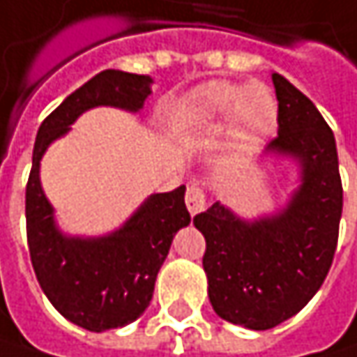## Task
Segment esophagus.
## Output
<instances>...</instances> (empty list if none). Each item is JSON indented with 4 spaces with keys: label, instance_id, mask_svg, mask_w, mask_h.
Returning <instances> with one entry per match:
<instances>
[{
    "label": "esophagus",
    "instance_id": "obj_1",
    "mask_svg": "<svg viewBox=\"0 0 357 357\" xmlns=\"http://www.w3.org/2000/svg\"><path fill=\"white\" fill-rule=\"evenodd\" d=\"M185 206L190 214H198L206 208V196H204V190L198 185V183H192L188 185V192H185Z\"/></svg>",
    "mask_w": 357,
    "mask_h": 357
}]
</instances>
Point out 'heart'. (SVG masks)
<instances>
[{
  "mask_svg": "<svg viewBox=\"0 0 357 357\" xmlns=\"http://www.w3.org/2000/svg\"><path fill=\"white\" fill-rule=\"evenodd\" d=\"M231 118V135L241 151L261 145L278 126V102L261 83L208 82L192 89L174 112L179 130L211 128Z\"/></svg>",
  "mask_w": 357,
  "mask_h": 357,
  "instance_id": "obj_1",
  "label": "heart"
}]
</instances>
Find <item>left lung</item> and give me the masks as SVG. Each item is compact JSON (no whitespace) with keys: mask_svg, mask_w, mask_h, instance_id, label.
I'll use <instances>...</instances> for the list:
<instances>
[{"mask_svg":"<svg viewBox=\"0 0 357 357\" xmlns=\"http://www.w3.org/2000/svg\"><path fill=\"white\" fill-rule=\"evenodd\" d=\"M272 82L278 137L266 155L296 163V190L284 208L257 218H243L222 202L194 216L206 239L202 266L214 312L253 331L284 323L317 294L335 255L343 208L329 124L286 77L272 73Z\"/></svg>","mask_w":357,"mask_h":357,"instance_id":"left-lung-1","label":"left lung"}]
</instances>
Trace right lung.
I'll use <instances>...</instances> for the list:
<instances>
[{
    "mask_svg": "<svg viewBox=\"0 0 357 357\" xmlns=\"http://www.w3.org/2000/svg\"><path fill=\"white\" fill-rule=\"evenodd\" d=\"M149 75L106 69L83 83L40 124L26 185V231L34 274L50 305L87 331L137 321L149 307L157 274L179 229L190 225L185 188L151 194L116 231L100 237L67 235L40 183V161L83 112L110 106L137 114L151 96Z\"/></svg>",
    "mask_w": 357,
    "mask_h": 357,
    "instance_id": "right-lung-1",
    "label": "right lung"
}]
</instances>
